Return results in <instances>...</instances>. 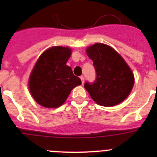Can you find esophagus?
<instances>
[{"label": "esophagus", "instance_id": "1", "mask_svg": "<svg viewBox=\"0 0 157 157\" xmlns=\"http://www.w3.org/2000/svg\"><path fill=\"white\" fill-rule=\"evenodd\" d=\"M80 79H81L82 84H83V83H84V77L83 76H80Z\"/></svg>", "mask_w": 157, "mask_h": 157}]
</instances>
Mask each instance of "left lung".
<instances>
[{"instance_id":"1","label":"left lung","mask_w":157,"mask_h":157,"mask_svg":"<svg viewBox=\"0 0 157 157\" xmlns=\"http://www.w3.org/2000/svg\"><path fill=\"white\" fill-rule=\"evenodd\" d=\"M93 60L96 80L84 87L92 99L102 106H114L128 97L134 86V74L121 55L109 45L96 43L86 49Z\"/></svg>"}]
</instances>
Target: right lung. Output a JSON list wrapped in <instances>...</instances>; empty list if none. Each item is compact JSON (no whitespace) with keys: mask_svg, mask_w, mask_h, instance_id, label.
I'll return each mask as SVG.
<instances>
[{"mask_svg":"<svg viewBox=\"0 0 157 157\" xmlns=\"http://www.w3.org/2000/svg\"><path fill=\"white\" fill-rule=\"evenodd\" d=\"M69 48L55 46L41 55L30 74L29 87L36 102L46 108H57L66 101L72 89L81 84L66 64Z\"/></svg>","mask_w":157,"mask_h":157,"instance_id":"1","label":"right lung"}]
</instances>
